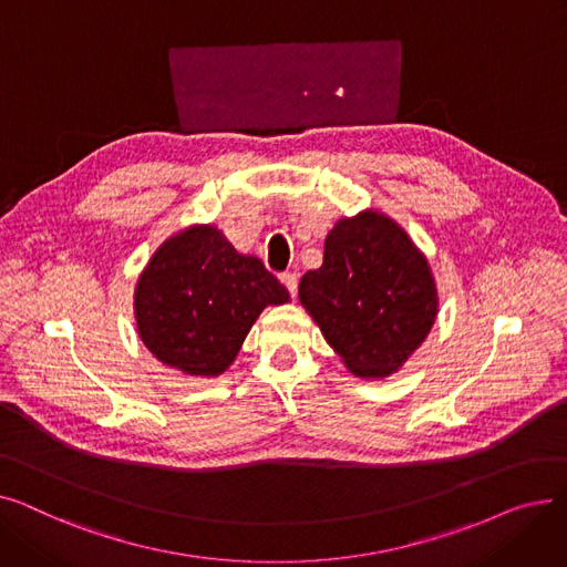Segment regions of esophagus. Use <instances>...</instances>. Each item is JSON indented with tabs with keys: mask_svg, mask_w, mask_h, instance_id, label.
Listing matches in <instances>:
<instances>
[{
	"mask_svg": "<svg viewBox=\"0 0 567 567\" xmlns=\"http://www.w3.org/2000/svg\"><path fill=\"white\" fill-rule=\"evenodd\" d=\"M280 280H282V285L287 287L289 296L293 299V296H296V289H299V278H296V274H285Z\"/></svg>",
	"mask_w": 567,
	"mask_h": 567,
	"instance_id": "34e87169",
	"label": "esophagus"
}]
</instances>
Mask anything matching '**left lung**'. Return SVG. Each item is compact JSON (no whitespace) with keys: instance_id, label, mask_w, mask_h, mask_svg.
Listing matches in <instances>:
<instances>
[{"instance_id":"8db88e82","label":"left lung","mask_w":567,"mask_h":567,"mask_svg":"<svg viewBox=\"0 0 567 567\" xmlns=\"http://www.w3.org/2000/svg\"><path fill=\"white\" fill-rule=\"evenodd\" d=\"M299 301L361 379L398 372L425 342L439 312L427 257L377 208L333 225L323 264L301 278Z\"/></svg>"}]
</instances>
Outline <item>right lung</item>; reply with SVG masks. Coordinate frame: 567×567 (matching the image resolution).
I'll list each match as a JSON object with an SVG mask.
<instances>
[{
    "label": "right lung",
    "instance_id": "add662e5",
    "mask_svg": "<svg viewBox=\"0 0 567 567\" xmlns=\"http://www.w3.org/2000/svg\"><path fill=\"white\" fill-rule=\"evenodd\" d=\"M289 291L261 259L238 252L216 225H190L161 244L135 285L137 336L156 359L190 377H218L252 323Z\"/></svg>",
    "mask_w": 567,
    "mask_h": 567
}]
</instances>
